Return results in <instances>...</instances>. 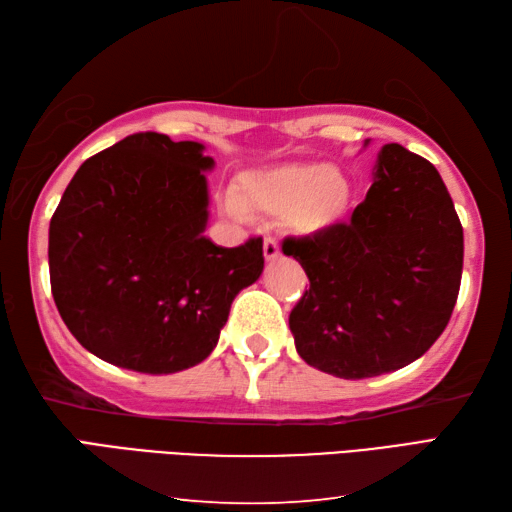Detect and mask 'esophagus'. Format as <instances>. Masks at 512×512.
<instances>
[{
    "mask_svg": "<svg viewBox=\"0 0 512 512\" xmlns=\"http://www.w3.org/2000/svg\"><path fill=\"white\" fill-rule=\"evenodd\" d=\"M263 254L267 260H276L280 256V245L274 236H267L265 238V245H263Z\"/></svg>",
    "mask_w": 512,
    "mask_h": 512,
    "instance_id": "esophagus-1",
    "label": "esophagus"
}]
</instances>
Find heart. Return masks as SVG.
I'll list each match as a JSON object with an SVG mask.
<instances>
[{
	"instance_id": "b5f03b06",
	"label": "heart",
	"mask_w": 512,
	"mask_h": 512,
	"mask_svg": "<svg viewBox=\"0 0 512 512\" xmlns=\"http://www.w3.org/2000/svg\"><path fill=\"white\" fill-rule=\"evenodd\" d=\"M351 201V183L342 170L320 163H280L243 174L236 196L223 198V212L245 218L247 210L287 218L298 234H318L336 225Z\"/></svg>"
}]
</instances>
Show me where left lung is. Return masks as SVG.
<instances>
[{"instance_id": "8db88e82", "label": "left lung", "mask_w": 512, "mask_h": 512, "mask_svg": "<svg viewBox=\"0 0 512 512\" xmlns=\"http://www.w3.org/2000/svg\"><path fill=\"white\" fill-rule=\"evenodd\" d=\"M309 289L289 314L300 358L344 380L411 364L442 336L460 294L464 232L435 165L384 145L351 221L289 236Z\"/></svg>"}]
</instances>
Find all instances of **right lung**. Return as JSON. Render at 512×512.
I'll return each instance as SVG.
<instances>
[{"label": "right lung", "instance_id": "add662e5", "mask_svg": "<svg viewBox=\"0 0 512 512\" xmlns=\"http://www.w3.org/2000/svg\"><path fill=\"white\" fill-rule=\"evenodd\" d=\"M214 159L137 132L81 165L50 218L52 298L81 347L114 367L176 373L216 347L229 307L263 274V238H205Z\"/></svg>", "mask_w": 512, "mask_h": 512}]
</instances>
